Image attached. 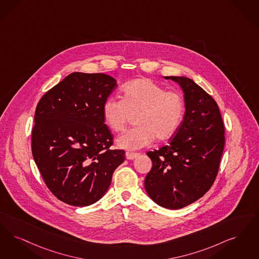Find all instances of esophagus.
<instances>
[{
	"label": "esophagus",
	"mask_w": 259,
	"mask_h": 259,
	"mask_svg": "<svg viewBox=\"0 0 259 259\" xmlns=\"http://www.w3.org/2000/svg\"><path fill=\"white\" fill-rule=\"evenodd\" d=\"M139 156L138 153H133V152H126V158L128 160H134L135 158H137Z\"/></svg>",
	"instance_id": "34e87169"
}]
</instances>
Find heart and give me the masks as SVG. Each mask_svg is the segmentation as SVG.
<instances>
[{
	"mask_svg": "<svg viewBox=\"0 0 259 259\" xmlns=\"http://www.w3.org/2000/svg\"><path fill=\"white\" fill-rule=\"evenodd\" d=\"M105 122L114 132H122L132 114L139 125L117 139V145L139 150L151 145L156 137L166 140L176 134L183 120L185 102L181 93L166 91L149 79L126 83L122 99L111 96L103 103Z\"/></svg>",
	"mask_w": 259,
	"mask_h": 259,
	"instance_id": "1",
	"label": "heart"
}]
</instances>
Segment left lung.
<instances>
[{
    "label": "left lung",
    "mask_w": 259,
    "mask_h": 259,
    "mask_svg": "<svg viewBox=\"0 0 259 259\" xmlns=\"http://www.w3.org/2000/svg\"><path fill=\"white\" fill-rule=\"evenodd\" d=\"M184 93L185 114L168 145L146 154L152 167L145 191L160 206L180 209L213 185L225 146V126L216 101L192 79L168 76Z\"/></svg>",
    "instance_id": "1"
}]
</instances>
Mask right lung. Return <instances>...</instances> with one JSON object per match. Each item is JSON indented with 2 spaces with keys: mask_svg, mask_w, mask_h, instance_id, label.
<instances>
[{
  "mask_svg": "<svg viewBox=\"0 0 259 259\" xmlns=\"http://www.w3.org/2000/svg\"><path fill=\"white\" fill-rule=\"evenodd\" d=\"M116 88L103 73L74 72L41 97L34 114L31 152L53 195L73 206L103 197L124 150L110 149L104 101Z\"/></svg>",
  "mask_w": 259,
  "mask_h": 259,
  "instance_id": "1",
  "label": "right lung"
}]
</instances>
